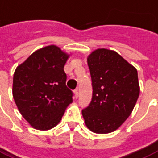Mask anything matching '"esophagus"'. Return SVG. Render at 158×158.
Segmentation results:
<instances>
[{
	"label": "esophagus",
	"instance_id": "1",
	"mask_svg": "<svg viewBox=\"0 0 158 158\" xmlns=\"http://www.w3.org/2000/svg\"><path fill=\"white\" fill-rule=\"evenodd\" d=\"M74 94L75 97H76V98H78V97H79V89L77 88L76 90H74Z\"/></svg>",
	"mask_w": 158,
	"mask_h": 158
}]
</instances>
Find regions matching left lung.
Instances as JSON below:
<instances>
[{
  "instance_id": "1",
  "label": "left lung",
  "mask_w": 158,
  "mask_h": 158,
  "mask_svg": "<svg viewBox=\"0 0 158 158\" xmlns=\"http://www.w3.org/2000/svg\"><path fill=\"white\" fill-rule=\"evenodd\" d=\"M92 98L81 111L87 128L98 134L116 131L131 115L140 87L137 71L117 52L101 48L87 57Z\"/></svg>"
}]
</instances>
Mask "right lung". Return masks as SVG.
Instances as JSON below:
<instances>
[{"mask_svg": "<svg viewBox=\"0 0 158 158\" xmlns=\"http://www.w3.org/2000/svg\"><path fill=\"white\" fill-rule=\"evenodd\" d=\"M69 55L54 45L33 52L14 72L12 94L22 117L35 129L46 131L60 123L72 102L64 66Z\"/></svg>", "mask_w": 158, "mask_h": 158, "instance_id": "add662e5", "label": "right lung"}]
</instances>
